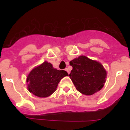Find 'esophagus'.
Listing matches in <instances>:
<instances>
[{
	"label": "esophagus",
	"instance_id": "1",
	"mask_svg": "<svg viewBox=\"0 0 130 130\" xmlns=\"http://www.w3.org/2000/svg\"><path fill=\"white\" fill-rule=\"evenodd\" d=\"M65 70H66V72H68V74H69V73H70V72H69V70H68V68H66V69H65Z\"/></svg>",
	"mask_w": 130,
	"mask_h": 130
}]
</instances>
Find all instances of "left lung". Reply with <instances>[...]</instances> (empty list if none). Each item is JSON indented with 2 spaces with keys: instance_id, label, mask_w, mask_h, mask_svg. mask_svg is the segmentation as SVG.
Here are the masks:
<instances>
[{
  "instance_id": "left-lung-1",
  "label": "left lung",
  "mask_w": 130,
  "mask_h": 130,
  "mask_svg": "<svg viewBox=\"0 0 130 130\" xmlns=\"http://www.w3.org/2000/svg\"><path fill=\"white\" fill-rule=\"evenodd\" d=\"M70 65L73 69L69 76L79 92L90 96L104 87L107 73L100 63L81 56L71 60Z\"/></svg>"
}]
</instances>
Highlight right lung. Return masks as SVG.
I'll list each match as a JSON object with an SVG mask.
<instances>
[{"instance_id":"obj_1","label":"right lung","mask_w":130,"mask_h":130,"mask_svg":"<svg viewBox=\"0 0 130 130\" xmlns=\"http://www.w3.org/2000/svg\"><path fill=\"white\" fill-rule=\"evenodd\" d=\"M67 75L66 71L53 68L51 63L45 61L30 72L26 79L28 89L35 96L47 97L57 90L61 79Z\"/></svg>"}]
</instances>
